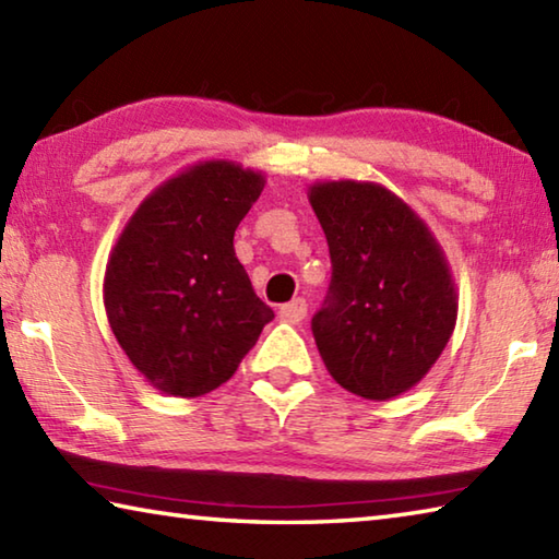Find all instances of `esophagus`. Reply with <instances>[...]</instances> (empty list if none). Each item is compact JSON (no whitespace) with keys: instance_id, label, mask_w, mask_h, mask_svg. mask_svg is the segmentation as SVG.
<instances>
[{"instance_id":"1","label":"esophagus","mask_w":559,"mask_h":559,"mask_svg":"<svg viewBox=\"0 0 559 559\" xmlns=\"http://www.w3.org/2000/svg\"><path fill=\"white\" fill-rule=\"evenodd\" d=\"M306 313H308V302L302 298L290 300V302H286V306H281V310H278L281 320H286V323H293V325H298L300 320L306 318Z\"/></svg>"}]
</instances>
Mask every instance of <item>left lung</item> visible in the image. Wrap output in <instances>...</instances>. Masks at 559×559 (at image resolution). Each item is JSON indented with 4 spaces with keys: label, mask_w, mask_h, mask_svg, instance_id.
<instances>
[{
    "label": "left lung",
    "mask_w": 559,
    "mask_h": 559,
    "mask_svg": "<svg viewBox=\"0 0 559 559\" xmlns=\"http://www.w3.org/2000/svg\"><path fill=\"white\" fill-rule=\"evenodd\" d=\"M333 278L313 337L333 380L392 400L427 374L456 325L459 298L441 246L409 204L374 182H318L308 192Z\"/></svg>",
    "instance_id": "obj_1"
}]
</instances>
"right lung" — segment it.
<instances>
[{"mask_svg":"<svg viewBox=\"0 0 559 559\" xmlns=\"http://www.w3.org/2000/svg\"><path fill=\"white\" fill-rule=\"evenodd\" d=\"M261 173L210 159L159 185L112 246L103 302L112 335L159 392L202 396L236 372L273 310L234 253Z\"/></svg>","mask_w":559,"mask_h":559,"instance_id":"1","label":"right lung"}]
</instances>
